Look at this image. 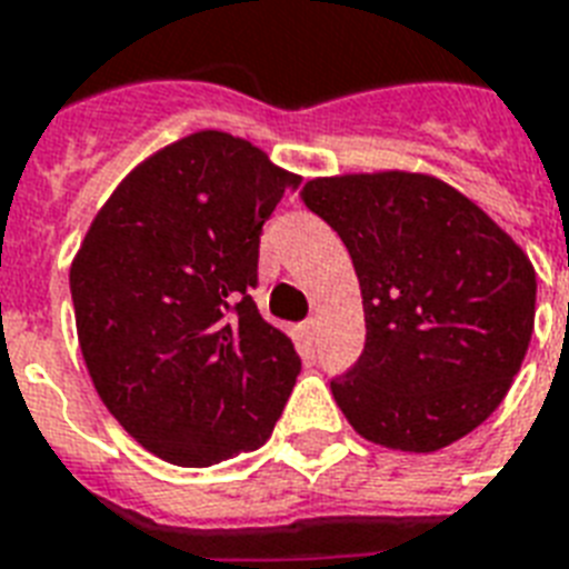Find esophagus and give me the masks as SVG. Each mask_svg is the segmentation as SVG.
Masks as SVG:
<instances>
[{
	"instance_id": "34e87169",
	"label": "esophagus",
	"mask_w": 569,
	"mask_h": 569,
	"mask_svg": "<svg viewBox=\"0 0 569 569\" xmlns=\"http://www.w3.org/2000/svg\"><path fill=\"white\" fill-rule=\"evenodd\" d=\"M303 337L310 339V342H316V337H319V321L316 319L303 321Z\"/></svg>"
}]
</instances>
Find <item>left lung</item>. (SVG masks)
<instances>
[{"label": "left lung", "instance_id": "8db88e82", "mask_svg": "<svg viewBox=\"0 0 569 569\" xmlns=\"http://www.w3.org/2000/svg\"><path fill=\"white\" fill-rule=\"evenodd\" d=\"M303 203L346 241L363 295V355L330 383L348 425L413 455L476 431L529 351V253L433 173L316 177Z\"/></svg>", "mask_w": 569, "mask_h": 569}]
</instances>
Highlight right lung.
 Instances as JSON below:
<instances>
[{
  "instance_id": "add662e5",
  "label": "right lung",
  "mask_w": 569,
  "mask_h": 569,
  "mask_svg": "<svg viewBox=\"0 0 569 569\" xmlns=\"http://www.w3.org/2000/svg\"><path fill=\"white\" fill-rule=\"evenodd\" d=\"M301 177L221 129L156 150L70 262L76 333L102 405L173 467L259 449L301 372L250 298L259 232Z\"/></svg>"
}]
</instances>
